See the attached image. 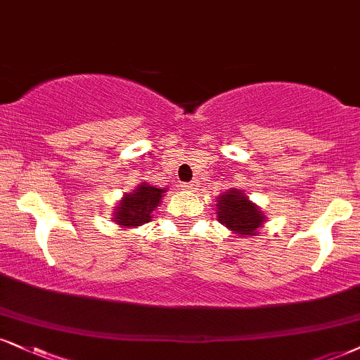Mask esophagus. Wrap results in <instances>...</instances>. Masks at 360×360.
<instances>
[{
  "label": "esophagus",
  "instance_id": "1",
  "mask_svg": "<svg viewBox=\"0 0 360 360\" xmlns=\"http://www.w3.org/2000/svg\"><path fill=\"white\" fill-rule=\"evenodd\" d=\"M197 181H190V184H187V185H184V188L185 190H188V192H195V190H197Z\"/></svg>",
  "mask_w": 360,
  "mask_h": 360
}]
</instances>
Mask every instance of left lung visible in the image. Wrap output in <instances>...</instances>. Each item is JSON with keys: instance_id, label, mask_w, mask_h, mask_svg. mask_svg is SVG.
<instances>
[{"instance_id": "left-lung-1", "label": "left lung", "mask_w": 360, "mask_h": 360, "mask_svg": "<svg viewBox=\"0 0 360 360\" xmlns=\"http://www.w3.org/2000/svg\"><path fill=\"white\" fill-rule=\"evenodd\" d=\"M215 208L217 220L235 237H254L267 220L260 207L238 188H229L227 192L220 193Z\"/></svg>"}]
</instances>
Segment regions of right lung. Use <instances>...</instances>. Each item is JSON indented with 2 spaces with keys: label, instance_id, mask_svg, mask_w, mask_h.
Segmentation results:
<instances>
[{
  "label": "right lung",
  "instance_id": "right-lung-1",
  "mask_svg": "<svg viewBox=\"0 0 360 360\" xmlns=\"http://www.w3.org/2000/svg\"><path fill=\"white\" fill-rule=\"evenodd\" d=\"M165 193L167 188L141 181L130 193L123 195L118 205L113 208V221L122 229H136L148 224Z\"/></svg>",
  "mask_w": 360,
  "mask_h": 360
}]
</instances>
